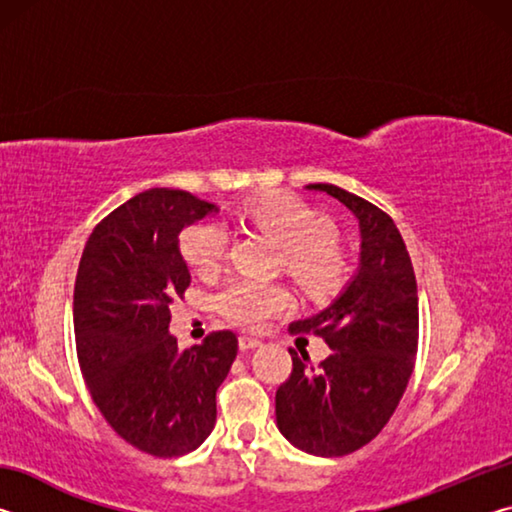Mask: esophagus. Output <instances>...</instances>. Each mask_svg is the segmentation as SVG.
Here are the masks:
<instances>
[{"instance_id": "1", "label": "esophagus", "mask_w": 512, "mask_h": 512, "mask_svg": "<svg viewBox=\"0 0 512 512\" xmlns=\"http://www.w3.org/2000/svg\"><path fill=\"white\" fill-rule=\"evenodd\" d=\"M259 339H255V336H239V348L244 350V352H248V350H255V348H259Z\"/></svg>"}]
</instances>
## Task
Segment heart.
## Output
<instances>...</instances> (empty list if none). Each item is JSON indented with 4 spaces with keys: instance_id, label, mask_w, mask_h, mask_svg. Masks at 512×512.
<instances>
[{
    "instance_id": "b5f03b06",
    "label": "heart",
    "mask_w": 512,
    "mask_h": 512,
    "mask_svg": "<svg viewBox=\"0 0 512 512\" xmlns=\"http://www.w3.org/2000/svg\"><path fill=\"white\" fill-rule=\"evenodd\" d=\"M244 214L284 248V264L309 293L336 289L345 275V257L334 244L332 221L300 198L273 192L255 198ZM228 248V228L219 219H201L180 232V253L196 273H214ZM216 309L235 325L255 329L289 307V293L277 284L235 277L216 293Z\"/></svg>"
}]
</instances>
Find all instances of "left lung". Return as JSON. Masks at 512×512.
Wrapping results in <instances>:
<instances>
[{"label": "left lung", "mask_w": 512, "mask_h": 512, "mask_svg": "<svg viewBox=\"0 0 512 512\" xmlns=\"http://www.w3.org/2000/svg\"><path fill=\"white\" fill-rule=\"evenodd\" d=\"M357 216L359 268L320 314L291 332L323 336L332 354L311 366L291 352L293 370L275 393L277 429L314 456H345L368 445L391 420L418 352V284L391 216L366 198L327 183L307 185Z\"/></svg>", "instance_id": "left-lung-1"}]
</instances>
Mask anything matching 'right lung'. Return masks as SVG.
<instances>
[{"label": "right lung", "mask_w": 512, "mask_h": 512, "mask_svg": "<svg viewBox=\"0 0 512 512\" xmlns=\"http://www.w3.org/2000/svg\"><path fill=\"white\" fill-rule=\"evenodd\" d=\"M216 212L183 189L155 187L110 212L85 244L74 332L94 404L126 443L160 458L194 452L216 422V388L237 357L230 329L178 350L173 298L189 287L180 230Z\"/></svg>", "instance_id": "add662e5"}]
</instances>
